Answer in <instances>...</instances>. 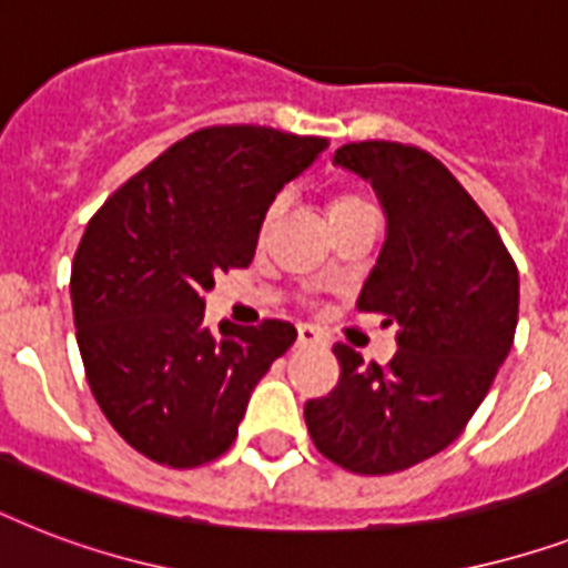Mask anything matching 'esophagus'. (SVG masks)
<instances>
[{
  "label": "esophagus",
  "instance_id": "1",
  "mask_svg": "<svg viewBox=\"0 0 568 568\" xmlns=\"http://www.w3.org/2000/svg\"><path fill=\"white\" fill-rule=\"evenodd\" d=\"M321 336L315 333V327H310V324H301L297 327V345L301 347H312V345H318Z\"/></svg>",
  "mask_w": 568,
  "mask_h": 568
}]
</instances>
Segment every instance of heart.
Instances as JSON below:
<instances>
[{
	"instance_id": "obj_1",
	"label": "heart",
	"mask_w": 568,
	"mask_h": 568,
	"mask_svg": "<svg viewBox=\"0 0 568 568\" xmlns=\"http://www.w3.org/2000/svg\"><path fill=\"white\" fill-rule=\"evenodd\" d=\"M356 209H368V203H365L363 196L356 194H338L336 200H333V205H329V217H336V214H347V212H356ZM276 212V205L267 212V217Z\"/></svg>"
}]
</instances>
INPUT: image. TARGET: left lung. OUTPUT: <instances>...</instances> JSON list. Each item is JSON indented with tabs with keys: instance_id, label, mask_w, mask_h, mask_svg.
Segmentation results:
<instances>
[{
	"instance_id": "obj_1",
	"label": "left lung",
	"mask_w": 568,
	"mask_h": 568,
	"mask_svg": "<svg viewBox=\"0 0 568 568\" xmlns=\"http://www.w3.org/2000/svg\"><path fill=\"white\" fill-rule=\"evenodd\" d=\"M333 162L372 182L386 212V241L356 306L400 329L388 365L333 347L338 386L303 415L336 466L392 475L448 448L475 415L513 347L519 271L493 221L430 153L359 141Z\"/></svg>"
}]
</instances>
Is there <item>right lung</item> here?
<instances>
[{"label":"right lung","mask_w":568,"mask_h":568,"mask_svg":"<svg viewBox=\"0 0 568 568\" xmlns=\"http://www.w3.org/2000/svg\"><path fill=\"white\" fill-rule=\"evenodd\" d=\"M329 146L267 126H209L120 185L75 250V342L97 404L153 463L230 450L250 392L297 338L288 321L203 324L214 276L247 267L267 205Z\"/></svg>","instance_id":"1"}]
</instances>
